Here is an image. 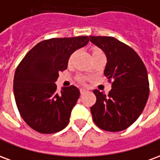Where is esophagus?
I'll return each instance as SVG.
<instances>
[{"label": "esophagus", "instance_id": "esophagus-1", "mask_svg": "<svg viewBox=\"0 0 160 160\" xmlns=\"http://www.w3.org/2000/svg\"><path fill=\"white\" fill-rule=\"evenodd\" d=\"M87 92H88V91L86 90V89H83V88H81V89H80V93L81 94H85V93H87Z\"/></svg>", "mask_w": 160, "mask_h": 160}]
</instances>
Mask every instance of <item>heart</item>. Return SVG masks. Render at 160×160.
Returning <instances> with one entry per match:
<instances>
[{
    "instance_id": "b5f03b06",
    "label": "heart",
    "mask_w": 160,
    "mask_h": 160,
    "mask_svg": "<svg viewBox=\"0 0 160 160\" xmlns=\"http://www.w3.org/2000/svg\"><path fill=\"white\" fill-rule=\"evenodd\" d=\"M97 51L98 50H96V51H94V52H97ZM85 80H86V79H85V77H82V76L79 77V80H80V82H84Z\"/></svg>"
}]
</instances>
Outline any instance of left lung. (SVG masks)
<instances>
[{"instance_id": "8db88e82", "label": "left lung", "mask_w": 160, "mask_h": 160, "mask_svg": "<svg viewBox=\"0 0 160 160\" xmlns=\"http://www.w3.org/2000/svg\"><path fill=\"white\" fill-rule=\"evenodd\" d=\"M90 41L105 54L104 73L113 80L108 95L93 90L97 98L91 107L93 122L104 130H124L137 120L148 102L147 68L134 49L113 37L90 36Z\"/></svg>"}]
</instances>
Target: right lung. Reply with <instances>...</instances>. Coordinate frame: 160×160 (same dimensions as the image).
Listing matches in <instances>:
<instances>
[{"label":"right lung","instance_id":"right-lung-1","mask_svg":"<svg viewBox=\"0 0 160 160\" xmlns=\"http://www.w3.org/2000/svg\"><path fill=\"white\" fill-rule=\"evenodd\" d=\"M88 42L87 36L43 40L17 67L13 79L16 104L21 118L37 132L53 134L68 124L80 90L71 86L57 92L55 82L59 72L68 68L70 56Z\"/></svg>","mask_w":160,"mask_h":160}]
</instances>
